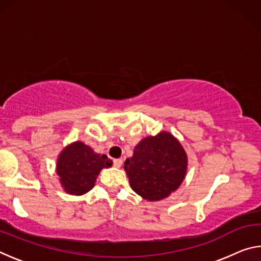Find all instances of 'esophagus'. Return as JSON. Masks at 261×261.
<instances>
[{"mask_svg": "<svg viewBox=\"0 0 261 261\" xmlns=\"http://www.w3.org/2000/svg\"><path fill=\"white\" fill-rule=\"evenodd\" d=\"M122 163H123L122 159H115V160H114V166L116 168H120L122 166Z\"/></svg>", "mask_w": 261, "mask_h": 261, "instance_id": "obj_1", "label": "esophagus"}]
</instances>
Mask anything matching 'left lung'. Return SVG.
<instances>
[{
	"label": "left lung",
	"mask_w": 261,
	"mask_h": 261,
	"mask_svg": "<svg viewBox=\"0 0 261 261\" xmlns=\"http://www.w3.org/2000/svg\"><path fill=\"white\" fill-rule=\"evenodd\" d=\"M130 187L143 199L159 201L179 188L188 171V154L168 131L148 136L124 162Z\"/></svg>",
	"instance_id": "obj_1"
}]
</instances>
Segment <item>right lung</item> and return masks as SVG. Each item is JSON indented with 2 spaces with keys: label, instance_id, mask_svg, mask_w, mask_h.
<instances>
[{
  "label": "right lung",
  "instance_id": "add662e5",
  "mask_svg": "<svg viewBox=\"0 0 261 261\" xmlns=\"http://www.w3.org/2000/svg\"><path fill=\"white\" fill-rule=\"evenodd\" d=\"M112 165L107 155L95 153L83 141H73L59 154L56 174L65 192L82 196L94 188L100 171Z\"/></svg>",
  "mask_w": 261,
  "mask_h": 261
}]
</instances>
